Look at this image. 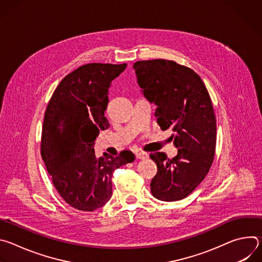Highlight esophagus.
I'll return each instance as SVG.
<instances>
[{
    "mask_svg": "<svg viewBox=\"0 0 262 262\" xmlns=\"http://www.w3.org/2000/svg\"><path fill=\"white\" fill-rule=\"evenodd\" d=\"M148 157H149V156H148V154H146V152H137V154H136V158H137L138 160H146Z\"/></svg>",
    "mask_w": 262,
    "mask_h": 262,
    "instance_id": "esophagus-1",
    "label": "esophagus"
}]
</instances>
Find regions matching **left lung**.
I'll return each instance as SVG.
<instances>
[{
    "label": "left lung",
    "mask_w": 262,
    "mask_h": 262,
    "mask_svg": "<svg viewBox=\"0 0 262 262\" xmlns=\"http://www.w3.org/2000/svg\"><path fill=\"white\" fill-rule=\"evenodd\" d=\"M144 97L157 105L155 116L163 130L171 128L176 157L150 155L158 166L150 188L162 201L188 197L208 173L213 161L216 123L207 89L198 74L174 61L158 59L134 64Z\"/></svg>",
    "instance_id": "1"
}]
</instances>
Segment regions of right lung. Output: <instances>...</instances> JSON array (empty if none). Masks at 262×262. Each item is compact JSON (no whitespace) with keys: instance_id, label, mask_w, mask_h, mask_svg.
Listing matches in <instances>:
<instances>
[{"instance_id":"1","label":"right lung","mask_w":262,"mask_h":262,"mask_svg":"<svg viewBox=\"0 0 262 262\" xmlns=\"http://www.w3.org/2000/svg\"><path fill=\"white\" fill-rule=\"evenodd\" d=\"M123 64H86L56 88L45 114L41 157L60 196L72 207L93 211L112 197L115 169L135 161L132 151L97 158L94 141L110 126L104 117L111 83Z\"/></svg>"}]
</instances>
